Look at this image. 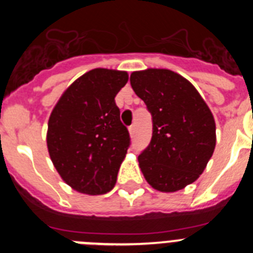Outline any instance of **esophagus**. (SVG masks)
<instances>
[{
	"instance_id": "1",
	"label": "esophagus",
	"mask_w": 253,
	"mask_h": 253,
	"mask_svg": "<svg viewBox=\"0 0 253 253\" xmlns=\"http://www.w3.org/2000/svg\"><path fill=\"white\" fill-rule=\"evenodd\" d=\"M134 133H135V125H130V126H129V134H130L131 137H133L134 135Z\"/></svg>"
}]
</instances>
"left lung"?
Returning a JSON list of instances; mask_svg holds the SVG:
<instances>
[{
    "label": "left lung",
    "mask_w": 253,
    "mask_h": 253,
    "mask_svg": "<svg viewBox=\"0 0 253 253\" xmlns=\"http://www.w3.org/2000/svg\"><path fill=\"white\" fill-rule=\"evenodd\" d=\"M130 84L153 122L151 143L138 157L147 182L162 193L193 184L215 148V122L207 102L191 82L169 69L135 71Z\"/></svg>",
    "instance_id": "1"
}]
</instances>
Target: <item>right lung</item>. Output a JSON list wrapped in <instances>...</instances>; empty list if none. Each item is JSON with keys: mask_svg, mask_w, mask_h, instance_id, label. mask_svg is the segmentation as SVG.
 Here are the masks:
<instances>
[{"mask_svg": "<svg viewBox=\"0 0 253 253\" xmlns=\"http://www.w3.org/2000/svg\"><path fill=\"white\" fill-rule=\"evenodd\" d=\"M128 80L125 71L91 69L62 93L49 116L50 160L78 193L102 195L115 186L130 144L115 96Z\"/></svg>", "mask_w": 253, "mask_h": 253, "instance_id": "right-lung-1", "label": "right lung"}]
</instances>
